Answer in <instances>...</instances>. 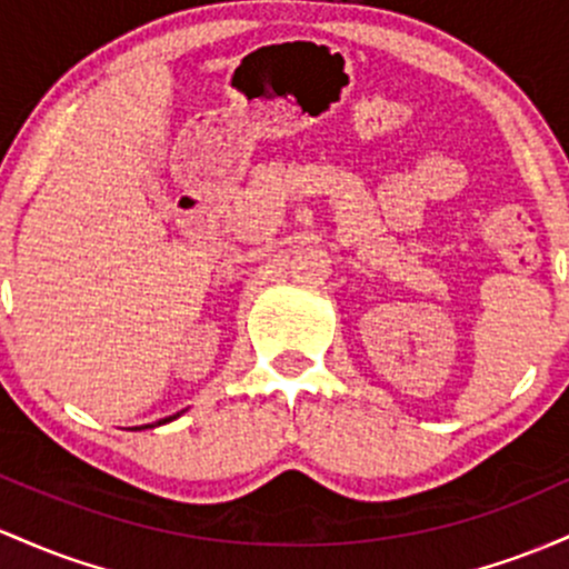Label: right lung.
I'll return each mask as SVG.
<instances>
[{"mask_svg":"<svg viewBox=\"0 0 569 569\" xmlns=\"http://www.w3.org/2000/svg\"><path fill=\"white\" fill-rule=\"evenodd\" d=\"M180 413H182V411H177L174 417H166V419H161V422H156V425H166V422H171V419H177V417H180ZM156 425H144V427H156Z\"/></svg>","mask_w":569,"mask_h":569,"instance_id":"add662e5","label":"right lung"}]
</instances>
